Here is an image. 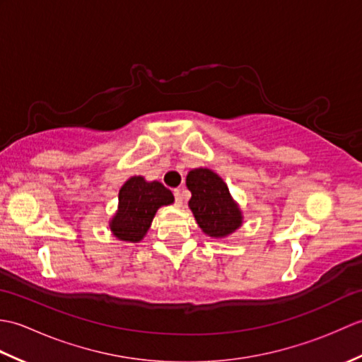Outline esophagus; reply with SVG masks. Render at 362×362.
<instances>
[{"mask_svg": "<svg viewBox=\"0 0 362 362\" xmlns=\"http://www.w3.org/2000/svg\"><path fill=\"white\" fill-rule=\"evenodd\" d=\"M174 197H175V204H177V205H182L183 194H182V189H180V188L174 189Z\"/></svg>", "mask_w": 362, "mask_h": 362, "instance_id": "34e87169", "label": "esophagus"}]
</instances>
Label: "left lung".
I'll use <instances>...</instances> for the list:
<instances>
[{
  "label": "left lung",
  "instance_id": "1",
  "mask_svg": "<svg viewBox=\"0 0 362 362\" xmlns=\"http://www.w3.org/2000/svg\"><path fill=\"white\" fill-rule=\"evenodd\" d=\"M187 187L191 191L188 205L205 235L226 238L241 227L240 206L216 173L206 168H196L187 175Z\"/></svg>",
  "mask_w": 362,
  "mask_h": 362
}]
</instances>
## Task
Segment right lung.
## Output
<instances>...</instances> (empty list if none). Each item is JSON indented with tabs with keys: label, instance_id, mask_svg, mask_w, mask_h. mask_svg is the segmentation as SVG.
<instances>
[{
	"label": "right lung",
	"instance_id": "1",
	"mask_svg": "<svg viewBox=\"0 0 362 362\" xmlns=\"http://www.w3.org/2000/svg\"><path fill=\"white\" fill-rule=\"evenodd\" d=\"M118 201V211L109 224L112 233L121 241L138 243L148 233L157 210L173 204L174 196L160 182L134 175L121 187Z\"/></svg>",
	"mask_w": 362,
	"mask_h": 362
}]
</instances>
